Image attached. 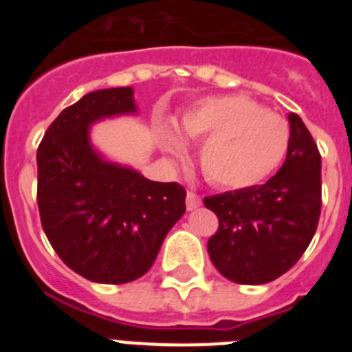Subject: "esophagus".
<instances>
[{
  "instance_id": "1",
  "label": "esophagus",
  "mask_w": 352,
  "mask_h": 352,
  "mask_svg": "<svg viewBox=\"0 0 352 352\" xmlns=\"http://www.w3.org/2000/svg\"><path fill=\"white\" fill-rule=\"evenodd\" d=\"M199 206H201V197L194 192H186V210L192 211Z\"/></svg>"
}]
</instances>
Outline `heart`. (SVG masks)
Segmentation results:
<instances>
[{"instance_id":"1","label":"heart","mask_w":352,"mask_h":352,"mask_svg":"<svg viewBox=\"0 0 352 352\" xmlns=\"http://www.w3.org/2000/svg\"><path fill=\"white\" fill-rule=\"evenodd\" d=\"M186 139H203L199 162L204 176L223 188H248L280 167L291 130L280 114L266 111L247 96L206 98L178 121ZM164 148L179 153L185 146L174 130L162 135Z\"/></svg>"}]
</instances>
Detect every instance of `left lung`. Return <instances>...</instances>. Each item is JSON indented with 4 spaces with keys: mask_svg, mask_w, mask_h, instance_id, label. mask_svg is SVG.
Returning <instances> with one entry per match:
<instances>
[{
    "mask_svg": "<svg viewBox=\"0 0 352 352\" xmlns=\"http://www.w3.org/2000/svg\"><path fill=\"white\" fill-rule=\"evenodd\" d=\"M287 155L264 185L204 199L219 217L208 239L211 263L243 285L275 280L298 263L316 234L321 214V155L301 118L289 113Z\"/></svg>",
    "mask_w": 352,
    "mask_h": 352,
    "instance_id": "8db88e82",
    "label": "left lung"
}]
</instances>
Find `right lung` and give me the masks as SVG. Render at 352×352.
Listing matches in <instances>:
<instances>
[{"mask_svg":"<svg viewBox=\"0 0 352 352\" xmlns=\"http://www.w3.org/2000/svg\"><path fill=\"white\" fill-rule=\"evenodd\" d=\"M138 114L133 88L96 89L52 121L36 151L45 236L68 268L98 284L144 275L186 210L182 185L151 182L91 142L93 125Z\"/></svg>","mask_w":352,"mask_h":352,"instance_id":"1","label":"right lung"}]
</instances>
